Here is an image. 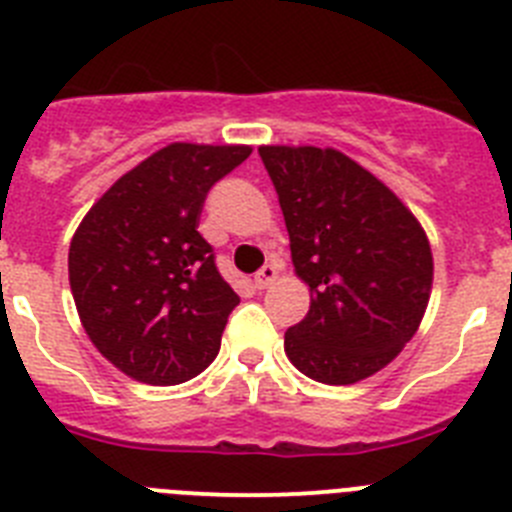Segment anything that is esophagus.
Wrapping results in <instances>:
<instances>
[{
    "mask_svg": "<svg viewBox=\"0 0 512 512\" xmlns=\"http://www.w3.org/2000/svg\"><path fill=\"white\" fill-rule=\"evenodd\" d=\"M277 266L274 264H266L264 269L259 271V274H256V277H253V284H256V289H266V287H271V284L277 282Z\"/></svg>",
    "mask_w": 512,
    "mask_h": 512,
    "instance_id": "esophagus-1",
    "label": "esophagus"
}]
</instances>
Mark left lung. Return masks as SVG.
I'll use <instances>...</instances> for the list:
<instances>
[{
    "label": "left lung",
    "mask_w": 512,
    "mask_h": 512,
    "mask_svg": "<svg viewBox=\"0 0 512 512\" xmlns=\"http://www.w3.org/2000/svg\"><path fill=\"white\" fill-rule=\"evenodd\" d=\"M292 248L310 287L305 320L284 351L305 377L354 384L415 336L428 307L433 256L425 230L390 187L336 148L261 146Z\"/></svg>",
    "instance_id": "8db88e82"
}]
</instances>
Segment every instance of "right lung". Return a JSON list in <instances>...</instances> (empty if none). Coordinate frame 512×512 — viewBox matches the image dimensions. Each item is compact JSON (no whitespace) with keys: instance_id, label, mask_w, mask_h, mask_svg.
<instances>
[{"instance_id":"add662e5","label":"right lung","mask_w":512,"mask_h":512,"mask_svg":"<svg viewBox=\"0 0 512 512\" xmlns=\"http://www.w3.org/2000/svg\"><path fill=\"white\" fill-rule=\"evenodd\" d=\"M251 146L171 143L120 176L69 248L76 310L99 354L138 382L169 387L205 372L238 305L197 230L212 184Z\"/></svg>"}]
</instances>
